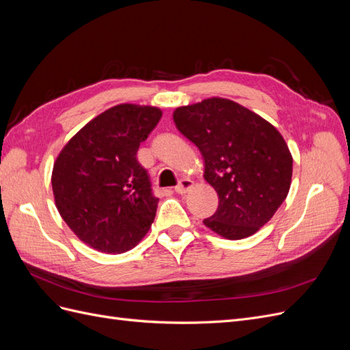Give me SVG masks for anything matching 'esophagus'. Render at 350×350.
Returning a JSON list of instances; mask_svg holds the SVG:
<instances>
[{
	"mask_svg": "<svg viewBox=\"0 0 350 350\" xmlns=\"http://www.w3.org/2000/svg\"><path fill=\"white\" fill-rule=\"evenodd\" d=\"M193 185H194V183L191 181V179H189V178H183L181 181L178 183V185L175 187V191L178 194H185V193L189 191V189L193 188Z\"/></svg>",
	"mask_w": 350,
	"mask_h": 350,
	"instance_id": "34e87169",
	"label": "esophagus"
}]
</instances>
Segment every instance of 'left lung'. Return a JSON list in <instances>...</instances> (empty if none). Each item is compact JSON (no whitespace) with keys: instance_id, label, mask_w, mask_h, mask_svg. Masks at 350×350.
I'll use <instances>...</instances> for the list:
<instances>
[{"instance_id":"obj_1","label":"left lung","mask_w":350,"mask_h":350,"mask_svg":"<svg viewBox=\"0 0 350 350\" xmlns=\"http://www.w3.org/2000/svg\"><path fill=\"white\" fill-rule=\"evenodd\" d=\"M174 122L204 159V179L219 207L203 224L242 239L267 224L289 193L292 154L282 134L242 105L210 98L176 108Z\"/></svg>"}]
</instances>
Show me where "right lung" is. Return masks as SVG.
I'll return each mask as SVG.
<instances>
[{"label":"right lung","mask_w":350,"mask_h":350,"mask_svg":"<svg viewBox=\"0 0 350 350\" xmlns=\"http://www.w3.org/2000/svg\"><path fill=\"white\" fill-rule=\"evenodd\" d=\"M161 118L154 107L116 105L84 125L58 154L51 179L55 206L89 247L122 254L149 232L159 198L135 156Z\"/></svg>","instance_id":"right-lung-1"}]
</instances>
